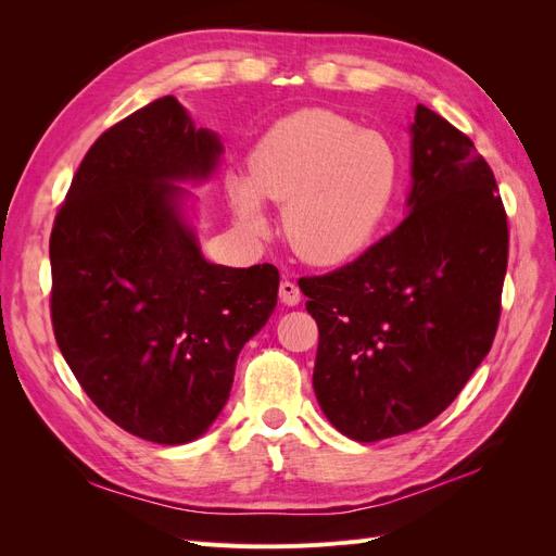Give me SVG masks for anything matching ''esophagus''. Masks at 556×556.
<instances>
[{
  "label": "esophagus",
  "instance_id": "esophagus-1",
  "mask_svg": "<svg viewBox=\"0 0 556 556\" xmlns=\"http://www.w3.org/2000/svg\"><path fill=\"white\" fill-rule=\"evenodd\" d=\"M278 296L285 306H296L301 301V290L296 288V282L292 280H282L280 282V290H278Z\"/></svg>",
  "mask_w": 556,
  "mask_h": 556
}]
</instances>
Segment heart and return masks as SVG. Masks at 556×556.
Returning a JSON list of instances; mask_svg holds the SVG:
<instances>
[{
  "instance_id": "obj_1",
  "label": "heart",
  "mask_w": 556,
  "mask_h": 556,
  "mask_svg": "<svg viewBox=\"0 0 556 556\" xmlns=\"http://www.w3.org/2000/svg\"><path fill=\"white\" fill-rule=\"evenodd\" d=\"M396 155L376 131L348 117L308 109L282 117L255 146L248 178L229 185L245 231L262 237L260 199L282 206V231L296 255L341 264L371 241L390 208Z\"/></svg>"
}]
</instances>
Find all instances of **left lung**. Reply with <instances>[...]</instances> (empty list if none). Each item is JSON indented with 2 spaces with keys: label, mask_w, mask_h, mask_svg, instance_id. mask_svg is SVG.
<instances>
[{
  "label": "left lung",
  "mask_w": 556,
  "mask_h": 556,
  "mask_svg": "<svg viewBox=\"0 0 556 556\" xmlns=\"http://www.w3.org/2000/svg\"><path fill=\"white\" fill-rule=\"evenodd\" d=\"M408 215L364 255L299 278L319 329L313 390L359 443L429 425L464 390L498 327L508 217L466 134L417 104Z\"/></svg>",
  "instance_id": "obj_1"
}]
</instances>
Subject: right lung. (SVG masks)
I'll return each mask as SVG.
<instances>
[{"instance_id": "obj_1", "label": "right lung", "mask_w": 556, "mask_h": 556, "mask_svg": "<svg viewBox=\"0 0 556 556\" xmlns=\"http://www.w3.org/2000/svg\"><path fill=\"white\" fill-rule=\"evenodd\" d=\"M223 155L176 97L106 129L50 233L55 341L94 406L160 445L199 439L231 392L241 348L271 317L274 264H211L176 182H201Z\"/></svg>"}]
</instances>
